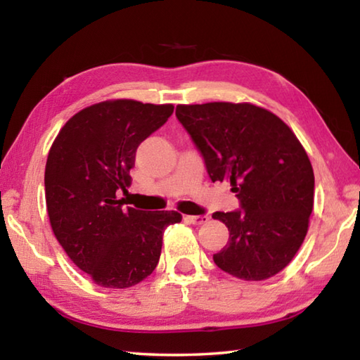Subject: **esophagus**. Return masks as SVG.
<instances>
[{
	"label": "esophagus",
	"mask_w": 360,
	"mask_h": 360,
	"mask_svg": "<svg viewBox=\"0 0 360 360\" xmlns=\"http://www.w3.org/2000/svg\"><path fill=\"white\" fill-rule=\"evenodd\" d=\"M186 219L188 222H192L193 225H202V224L210 221L208 216H186Z\"/></svg>",
	"instance_id": "1"
}]
</instances>
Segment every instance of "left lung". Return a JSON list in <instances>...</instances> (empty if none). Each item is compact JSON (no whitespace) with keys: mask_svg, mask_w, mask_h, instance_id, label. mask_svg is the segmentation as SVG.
Wrapping results in <instances>:
<instances>
[{"mask_svg":"<svg viewBox=\"0 0 360 360\" xmlns=\"http://www.w3.org/2000/svg\"><path fill=\"white\" fill-rule=\"evenodd\" d=\"M212 182L229 181L240 210L216 211L229 243L214 264L246 281L276 275L307 236L314 173L303 146L284 122L249 103L176 106Z\"/></svg>","mask_w":360,"mask_h":360,"instance_id":"obj_1","label":"left lung"}]
</instances>
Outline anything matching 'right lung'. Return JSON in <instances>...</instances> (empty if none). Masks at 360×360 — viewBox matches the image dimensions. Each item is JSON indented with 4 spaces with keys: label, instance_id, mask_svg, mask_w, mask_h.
Segmentation results:
<instances>
[{
    "label": "right lung",
    "instance_id": "obj_1",
    "mask_svg": "<svg viewBox=\"0 0 360 360\" xmlns=\"http://www.w3.org/2000/svg\"><path fill=\"white\" fill-rule=\"evenodd\" d=\"M173 105L103 101L66 122L49 150L44 187L53 235L68 257L109 289L141 283L155 270L163 231L176 211L124 206L136 149L173 114Z\"/></svg>",
    "mask_w": 360,
    "mask_h": 360
}]
</instances>
